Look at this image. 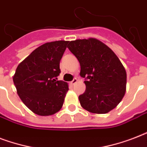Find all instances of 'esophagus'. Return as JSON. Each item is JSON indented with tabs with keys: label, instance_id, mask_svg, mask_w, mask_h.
<instances>
[{
	"label": "esophagus",
	"instance_id": "obj_1",
	"mask_svg": "<svg viewBox=\"0 0 147 147\" xmlns=\"http://www.w3.org/2000/svg\"><path fill=\"white\" fill-rule=\"evenodd\" d=\"M77 82H78V79H77V78H74L73 80H72L71 82V85H75V84H76V83Z\"/></svg>",
	"mask_w": 147,
	"mask_h": 147
}]
</instances>
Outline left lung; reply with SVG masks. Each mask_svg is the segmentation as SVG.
<instances>
[{
	"label": "left lung",
	"instance_id": "left-lung-1",
	"mask_svg": "<svg viewBox=\"0 0 147 147\" xmlns=\"http://www.w3.org/2000/svg\"><path fill=\"white\" fill-rule=\"evenodd\" d=\"M68 48L80 63L86 90L78 97L81 106L94 114L113 110L126 92L127 73L115 53L99 40L90 38L69 42Z\"/></svg>",
	"mask_w": 147,
	"mask_h": 147
}]
</instances>
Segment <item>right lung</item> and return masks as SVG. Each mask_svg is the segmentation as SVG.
<instances>
[{
	"label": "right lung",
	"instance_id": "1",
	"mask_svg": "<svg viewBox=\"0 0 147 147\" xmlns=\"http://www.w3.org/2000/svg\"><path fill=\"white\" fill-rule=\"evenodd\" d=\"M69 41L47 42L20 63L13 78L17 94L36 114L49 116L62 108L69 86L59 81V63Z\"/></svg>",
	"mask_w": 147,
	"mask_h": 147
}]
</instances>
